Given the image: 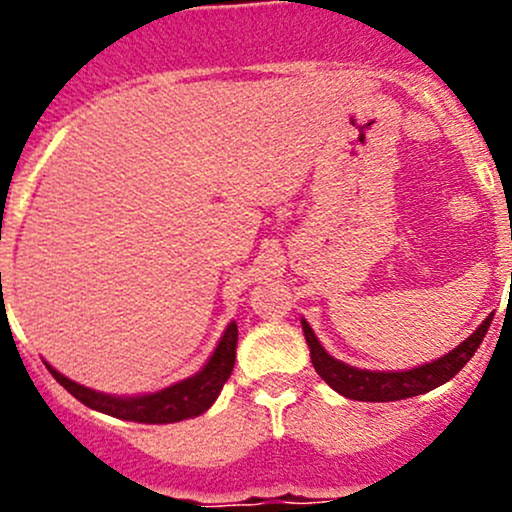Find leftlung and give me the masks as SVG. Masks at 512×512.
<instances>
[{
    "label": "left lung",
    "mask_w": 512,
    "mask_h": 512,
    "mask_svg": "<svg viewBox=\"0 0 512 512\" xmlns=\"http://www.w3.org/2000/svg\"><path fill=\"white\" fill-rule=\"evenodd\" d=\"M491 320L493 315L486 317V320L477 327V332L469 334V337L464 339L457 349H452L450 354L411 370H363L349 366V363L337 361V358L322 349V344L317 342L313 327H310L308 322L301 320V325L305 342L310 346V358H313L317 375H320L332 390H337L339 395L349 399H358V402H395V399L424 395V392L436 390L438 385L455 378V375L464 368V363H467L469 358L474 356V351L479 349L481 339L489 332Z\"/></svg>",
    "instance_id": "obj_1"
}]
</instances>
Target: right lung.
<instances>
[{"mask_svg":"<svg viewBox=\"0 0 512 512\" xmlns=\"http://www.w3.org/2000/svg\"><path fill=\"white\" fill-rule=\"evenodd\" d=\"M236 346H238V325L231 322L223 332L221 342L216 344L214 354L199 373L192 378L180 380V383L166 387V390L151 392V395L139 397H115L96 392L91 387H84L60 370H55L50 363H45L52 373V378L60 383L69 395H74L86 407L103 411V414L115 416L122 421H137V424H175V421L192 419V416L204 414L219 397L223 383L231 378L233 363H236Z\"/></svg>","mask_w":512,"mask_h":512,"instance_id":"obj_1","label":"right lung"}]
</instances>
